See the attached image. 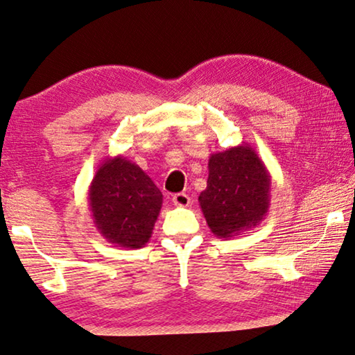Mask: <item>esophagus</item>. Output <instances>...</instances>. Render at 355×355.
Returning <instances> with one entry per match:
<instances>
[{"instance_id":"obj_1","label":"esophagus","mask_w":355,"mask_h":355,"mask_svg":"<svg viewBox=\"0 0 355 355\" xmlns=\"http://www.w3.org/2000/svg\"><path fill=\"white\" fill-rule=\"evenodd\" d=\"M173 205L181 206V208H187V206L190 205V196L184 192L173 195Z\"/></svg>"}]
</instances>
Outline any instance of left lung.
Listing matches in <instances>:
<instances>
[{
    "label": "left lung",
    "instance_id": "8db88e82",
    "mask_svg": "<svg viewBox=\"0 0 355 355\" xmlns=\"http://www.w3.org/2000/svg\"><path fill=\"white\" fill-rule=\"evenodd\" d=\"M208 170V185L198 201L217 238L236 236L265 219L271 176L252 146L244 143L211 154Z\"/></svg>",
    "mask_w": 355,
    "mask_h": 355
}]
</instances>
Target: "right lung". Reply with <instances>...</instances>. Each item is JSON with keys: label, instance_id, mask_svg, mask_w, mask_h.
Segmentation results:
<instances>
[{"label": "right lung", "instance_id": "obj_1", "mask_svg": "<svg viewBox=\"0 0 355 355\" xmlns=\"http://www.w3.org/2000/svg\"><path fill=\"white\" fill-rule=\"evenodd\" d=\"M162 203L159 187L122 155L106 157L89 185V209L96 230L117 248L146 246Z\"/></svg>", "mask_w": 355, "mask_h": 355}]
</instances>
